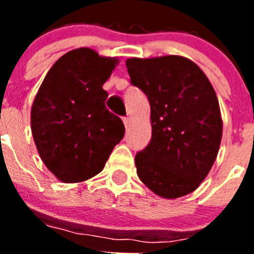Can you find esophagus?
<instances>
[{"label": "esophagus", "instance_id": "esophagus-1", "mask_svg": "<svg viewBox=\"0 0 254 254\" xmlns=\"http://www.w3.org/2000/svg\"><path fill=\"white\" fill-rule=\"evenodd\" d=\"M123 123H125L126 128H128L129 123H131V118H129V117H125V118H123Z\"/></svg>", "mask_w": 254, "mask_h": 254}]
</instances>
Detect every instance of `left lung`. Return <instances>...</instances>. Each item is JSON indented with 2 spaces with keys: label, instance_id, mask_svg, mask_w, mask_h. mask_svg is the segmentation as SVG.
Instances as JSON below:
<instances>
[{
  "label": "left lung",
  "instance_id": "left-lung-1",
  "mask_svg": "<svg viewBox=\"0 0 254 254\" xmlns=\"http://www.w3.org/2000/svg\"><path fill=\"white\" fill-rule=\"evenodd\" d=\"M131 82L146 94L151 141L134 164L143 185L163 198L193 192L216 160L223 120L207 76L182 56L128 58Z\"/></svg>",
  "mask_w": 254,
  "mask_h": 254
}]
</instances>
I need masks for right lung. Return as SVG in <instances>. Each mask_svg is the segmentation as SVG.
I'll return each mask as SVG.
<instances>
[{
	"instance_id": "obj_1",
	"label": "right lung",
	"mask_w": 254,
	"mask_h": 254,
	"mask_svg": "<svg viewBox=\"0 0 254 254\" xmlns=\"http://www.w3.org/2000/svg\"><path fill=\"white\" fill-rule=\"evenodd\" d=\"M118 58L90 48L67 52L40 85L31 107V133L40 159L57 179L78 183L100 173L125 125L105 107L103 85Z\"/></svg>"
}]
</instances>
